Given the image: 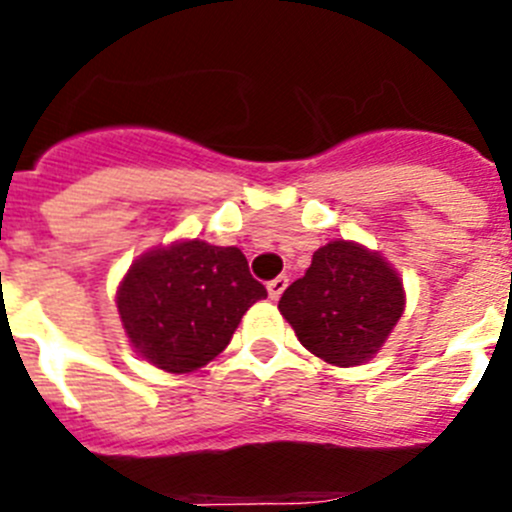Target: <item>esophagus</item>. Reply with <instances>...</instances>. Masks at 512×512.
<instances>
[{
    "instance_id": "1",
    "label": "esophagus",
    "mask_w": 512,
    "mask_h": 512,
    "mask_svg": "<svg viewBox=\"0 0 512 512\" xmlns=\"http://www.w3.org/2000/svg\"><path fill=\"white\" fill-rule=\"evenodd\" d=\"M287 284H289L287 277L271 279V282L266 284V289H269V297H271V300H279V297H282L284 289H287Z\"/></svg>"
}]
</instances>
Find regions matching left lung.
Wrapping results in <instances>:
<instances>
[{
  "label": "left lung",
  "instance_id": "obj_1",
  "mask_svg": "<svg viewBox=\"0 0 512 512\" xmlns=\"http://www.w3.org/2000/svg\"><path fill=\"white\" fill-rule=\"evenodd\" d=\"M302 346L333 366H359L379 354L405 312V287L379 251L330 241L312 253L305 277L279 300Z\"/></svg>",
  "mask_w": 512,
  "mask_h": 512
}]
</instances>
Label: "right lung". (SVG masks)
Here are the masks:
<instances>
[{
	"label": "right lung",
	"instance_id": "1",
	"mask_svg": "<svg viewBox=\"0 0 512 512\" xmlns=\"http://www.w3.org/2000/svg\"><path fill=\"white\" fill-rule=\"evenodd\" d=\"M264 297L241 248L182 238L138 256L115 302L140 359L189 374L223 354L248 307Z\"/></svg>",
	"mask_w": 512,
	"mask_h": 512
}]
</instances>
